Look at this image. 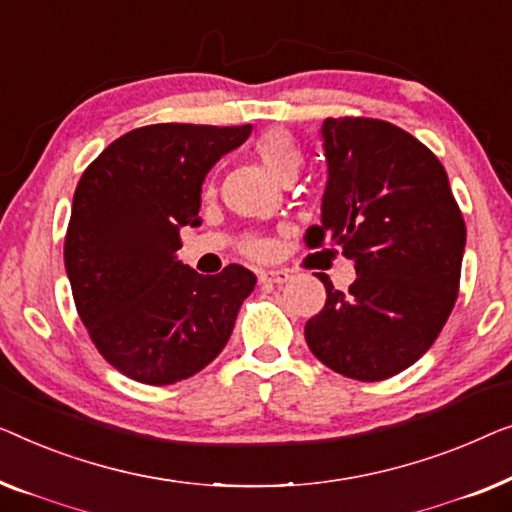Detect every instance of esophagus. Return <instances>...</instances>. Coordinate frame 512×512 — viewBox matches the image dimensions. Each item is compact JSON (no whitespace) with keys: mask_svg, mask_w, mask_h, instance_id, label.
<instances>
[{"mask_svg":"<svg viewBox=\"0 0 512 512\" xmlns=\"http://www.w3.org/2000/svg\"><path fill=\"white\" fill-rule=\"evenodd\" d=\"M290 280V271L287 269H266V271H259V283H266V285H283Z\"/></svg>","mask_w":512,"mask_h":512,"instance_id":"34e87169","label":"esophagus"}]
</instances>
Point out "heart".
Listing matches in <instances>:
<instances>
[{"label":"heart","mask_w":512,"mask_h":512,"mask_svg":"<svg viewBox=\"0 0 512 512\" xmlns=\"http://www.w3.org/2000/svg\"><path fill=\"white\" fill-rule=\"evenodd\" d=\"M255 153L264 167L280 181L297 176L301 162H304V155H301V148L294 141V136L280 127H271L257 136ZM248 250L250 253H262V243L250 241Z\"/></svg>","instance_id":"obj_1"}]
</instances>
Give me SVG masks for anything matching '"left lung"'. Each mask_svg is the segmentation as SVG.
Returning a JSON list of instances; mask_svg holds the SVG:
<instances>
[{
  "label": "left lung",
  "mask_w": 512,
  "mask_h": 512,
  "mask_svg": "<svg viewBox=\"0 0 512 512\" xmlns=\"http://www.w3.org/2000/svg\"><path fill=\"white\" fill-rule=\"evenodd\" d=\"M327 187L311 248L336 243L355 262L348 292L325 283L306 343L345 378L385 380L431 348L457 301L466 246L462 211L431 150L373 118L322 122Z\"/></svg>",
  "instance_id": "1"
}]
</instances>
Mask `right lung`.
Wrapping results in <instances>:
<instances>
[{"instance_id":"obj_1","label":"right lung","mask_w":512,"mask_h":512,"mask_svg":"<svg viewBox=\"0 0 512 512\" xmlns=\"http://www.w3.org/2000/svg\"><path fill=\"white\" fill-rule=\"evenodd\" d=\"M253 125L162 122L115 139L74 192L64 266L76 311L102 357L132 380L171 385L213 362L232 336L255 273L201 276L176 257L199 227L201 185Z\"/></svg>"}]
</instances>
